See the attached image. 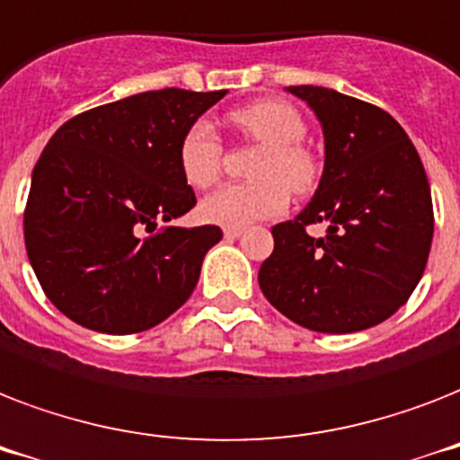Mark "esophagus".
Masks as SVG:
<instances>
[{"instance_id": "1", "label": "esophagus", "mask_w": 460, "mask_h": 460, "mask_svg": "<svg viewBox=\"0 0 460 460\" xmlns=\"http://www.w3.org/2000/svg\"><path fill=\"white\" fill-rule=\"evenodd\" d=\"M242 233H244V227H226L223 230L226 240H237V237H242Z\"/></svg>"}]
</instances>
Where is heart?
I'll return each instance as SVG.
<instances>
[{
    "mask_svg": "<svg viewBox=\"0 0 460 460\" xmlns=\"http://www.w3.org/2000/svg\"><path fill=\"white\" fill-rule=\"evenodd\" d=\"M233 123L247 137L263 145L253 175L259 182L223 185L199 204V216L207 223L226 227H247L256 220L275 218L289 204L288 190L308 192L315 182L318 166L311 154L299 145L306 126L299 111L285 102L263 99L237 109ZM180 171L192 187L216 182L223 159V145L208 120H197L180 142Z\"/></svg>",
    "mask_w": 460,
    "mask_h": 460,
    "instance_id": "b5f03b06",
    "label": "heart"
}]
</instances>
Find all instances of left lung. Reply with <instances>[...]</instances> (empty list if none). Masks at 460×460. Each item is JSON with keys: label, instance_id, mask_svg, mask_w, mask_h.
I'll list each match as a JSON object with an SVG mask.
<instances>
[{"label": "left lung", "instance_id": "obj_1", "mask_svg": "<svg viewBox=\"0 0 460 460\" xmlns=\"http://www.w3.org/2000/svg\"><path fill=\"white\" fill-rule=\"evenodd\" d=\"M321 123L325 161L314 197L273 227L259 285L282 315L347 334L387 321L428 263L435 218L416 146L387 111L330 87L294 84ZM325 222V238L305 226Z\"/></svg>", "mask_w": 460, "mask_h": 460}]
</instances>
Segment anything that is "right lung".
Segmentation results:
<instances>
[{
  "instance_id": "1",
  "label": "right lung",
  "mask_w": 460,
  "mask_h": 460,
  "mask_svg": "<svg viewBox=\"0 0 460 460\" xmlns=\"http://www.w3.org/2000/svg\"><path fill=\"white\" fill-rule=\"evenodd\" d=\"M227 90L166 87L80 113L32 171L23 230L49 301L94 332L132 334L175 314L223 233L168 226L197 204L180 142ZM166 225L159 234L155 227Z\"/></svg>"
}]
</instances>
